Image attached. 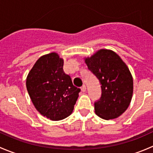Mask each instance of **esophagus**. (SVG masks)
Segmentation results:
<instances>
[{
    "label": "esophagus",
    "mask_w": 153,
    "mask_h": 153,
    "mask_svg": "<svg viewBox=\"0 0 153 153\" xmlns=\"http://www.w3.org/2000/svg\"><path fill=\"white\" fill-rule=\"evenodd\" d=\"M81 91H82V92H86V86H85V85H83V86L81 87Z\"/></svg>",
    "instance_id": "obj_1"
}]
</instances>
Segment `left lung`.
Here are the masks:
<instances>
[{
	"label": "left lung",
	"instance_id": "8db88e82",
	"mask_svg": "<svg viewBox=\"0 0 153 153\" xmlns=\"http://www.w3.org/2000/svg\"><path fill=\"white\" fill-rule=\"evenodd\" d=\"M84 61L101 85V97L95 103V114L105 120L119 117L129 106L133 93V79L129 68L110 49H99L91 57L84 58Z\"/></svg>",
	"mask_w": 153,
	"mask_h": 153
}]
</instances>
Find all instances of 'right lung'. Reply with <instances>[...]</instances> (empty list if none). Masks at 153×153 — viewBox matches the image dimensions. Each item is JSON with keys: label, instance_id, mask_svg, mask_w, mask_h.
I'll use <instances>...</instances> for the list:
<instances>
[{"label": "right lung", "instance_id": "obj_1", "mask_svg": "<svg viewBox=\"0 0 153 153\" xmlns=\"http://www.w3.org/2000/svg\"><path fill=\"white\" fill-rule=\"evenodd\" d=\"M63 67L64 59L52 52L40 57L27 77L26 85L32 104L52 121L70 115L81 92Z\"/></svg>", "mask_w": 153, "mask_h": 153}]
</instances>
